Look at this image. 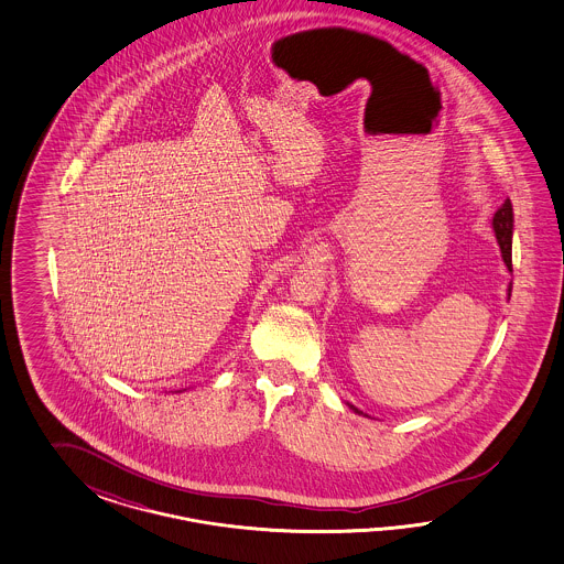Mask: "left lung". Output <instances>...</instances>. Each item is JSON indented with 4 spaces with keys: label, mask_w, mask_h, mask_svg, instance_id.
<instances>
[{
    "label": "left lung",
    "mask_w": 564,
    "mask_h": 564,
    "mask_svg": "<svg viewBox=\"0 0 564 564\" xmlns=\"http://www.w3.org/2000/svg\"><path fill=\"white\" fill-rule=\"evenodd\" d=\"M492 227H495L496 239H498V246L502 252V260H505L507 269L512 271V205L509 198L496 210ZM509 295H511V290H509ZM351 410L361 413L354 405H351Z\"/></svg>",
    "instance_id": "1"
}]
</instances>
